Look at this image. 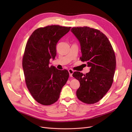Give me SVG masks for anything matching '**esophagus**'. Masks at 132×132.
I'll list each match as a JSON object with an SVG mask.
<instances>
[{
    "instance_id": "34e87169",
    "label": "esophagus",
    "mask_w": 132,
    "mask_h": 132,
    "mask_svg": "<svg viewBox=\"0 0 132 132\" xmlns=\"http://www.w3.org/2000/svg\"><path fill=\"white\" fill-rule=\"evenodd\" d=\"M68 72L69 73V76L70 77H72V73H73V70L71 69H69L68 70Z\"/></svg>"
}]
</instances>
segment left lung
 Returning a JSON list of instances; mask_svg holds the SVG:
<instances>
[{
    "instance_id": "left-lung-1",
    "label": "left lung",
    "mask_w": 132,
    "mask_h": 132,
    "mask_svg": "<svg viewBox=\"0 0 132 132\" xmlns=\"http://www.w3.org/2000/svg\"><path fill=\"white\" fill-rule=\"evenodd\" d=\"M70 31L80 43V59L90 67L86 75L79 71L72 74L80 82L77 97L85 103H95L104 96L113 81L116 68L114 50L108 37L98 30L84 27H74Z\"/></svg>"
}]
</instances>
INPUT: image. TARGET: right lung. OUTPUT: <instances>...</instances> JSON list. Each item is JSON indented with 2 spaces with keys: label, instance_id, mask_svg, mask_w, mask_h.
<instances>
[{
  "label": "right lung",
  "instance_id": "obj_1",
  "mask_svg": "<svg viewBox=\"0 0 132 132\" xmlns=\"http://www.w3.org/2000/svg\"><path fill=\"white\" fill-rule=\"evenodd\" d=\"M71 27L57 25L35 30L27 43L22 59L26 83L33 98L48 105L57 101L69 72L49 66L50 60L56 55V45Z\"/></svg>",
  "mask_w": 132,
  "mask_h": 132
}]
</instances>
